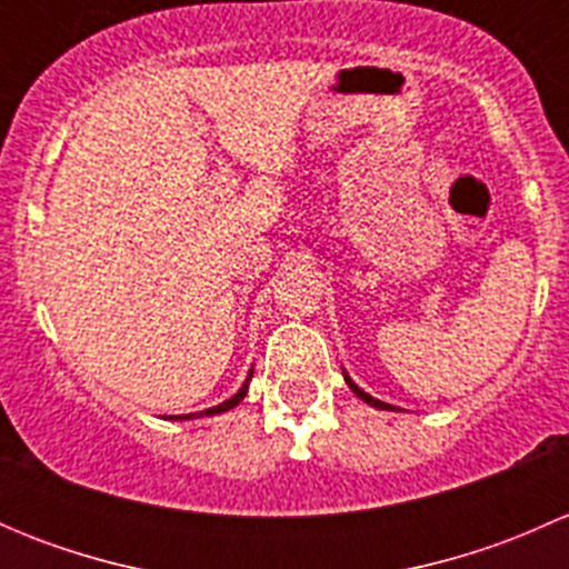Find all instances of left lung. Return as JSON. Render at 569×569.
Returning a JSON list of instances; mask_svg holds the SVG:
<instances>
[{
	"label": "left lung",
	"instance_id": "1",
	"mask_svg": "<svg viewBox=\"0 0 569 569\" xmlns=\"http://www.w3.org/2000/svg\"><path fill=\"white\" fill-rule=\"evenodd\" d=\"M343 380H347V386H349V388H352V393H355V396H358V399H363V401H366V405L377 407V410H396V407H393V405H388V401H380V399H375V396H369V393H366V391H360V388H358V386H355V382H352V380H349V375H347V371H343Z\"/></svg>",
	"mask_w": 569,
	"mask_h": 569
}]
</instances>
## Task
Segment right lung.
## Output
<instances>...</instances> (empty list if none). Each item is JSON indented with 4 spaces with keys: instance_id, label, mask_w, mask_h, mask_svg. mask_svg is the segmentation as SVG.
<instances>
[{
    "instance_id": "obj_1",
    "label": "right lung",
    "mask_w": 569,
    "mask_h": 569,
    "mask_svg": "<svg viewBox=\"0 0 569 569\" xmlns=\"http://www.w3.org/2000/svg\"><path fill=\"white\" fill-rule=\"evenodd\" d=\"M250 377H252V371L248 375V380H244V386L239 388L237 393L231 396V399H226L222 401V405H217V407H209V410H203V412H189V416H173V418H181V421H189V418H203V416H220V412H228V410H233V407L239 405V401L244 399V396H248V386H250Z\"/></svg>"
}]
</instances>
